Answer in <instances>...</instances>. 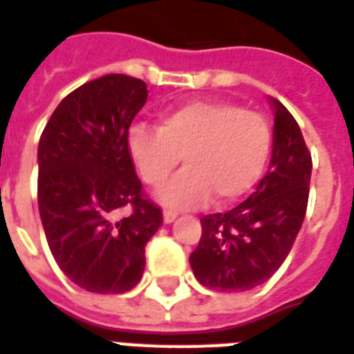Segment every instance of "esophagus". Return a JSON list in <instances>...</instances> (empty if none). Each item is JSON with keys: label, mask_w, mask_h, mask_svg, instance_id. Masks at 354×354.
<instances>
[{"label": "esophagus", "mask_w": 354, "mask_h": 354, "mask_svg": "<svg viewBox=\"0 0 354 354\" xmlns=\"http://www.w3.org/2000/svg\"><path fill=\"white\" fill-rule=\"evenodd\" d=\"M175 218H177V213H175V211H169V209H166V211H164V223L166 224L174 223Z\"/></svg>", "instance_id": "obj_1"}]
</instances>
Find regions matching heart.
<instances>
[{
  "label": "heart",
  "mask_w": 354,
  "mask_h": 354,
  "mask_svg": "<svg viewBox=\"0 0 354 354\" xmlns=\"http://www.w3.org/2000/svg\"><path fill=\"white\" fill-rule=\"evenodd\" d=\"M264 115L228 102H188L164 111L160 126L138 122L128 130V151L149 187L166 185L180 162L187 169L160 192L174 209H194L215 196L230 203L251 190L272 152Z\"/></svg>",
  "instance_id": "obj_1"
}]
</instances>
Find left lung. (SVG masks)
Wrapping results in <instances>:
<instances>
[{
    "mask_svg": "<svg viewBox=\"0 0 354 354\" xmlns=\"http://www.w3.org/2000/svg\"><path fill=\"white\" fill-rule=\"evenodd\" d=\"M272 103L273 152L266 177L237 207L202 216L190 266L196 279L213 290L243 292L266 283L288 257L306 216L311 152L288 109Z\"/></svg>",
    "mask_w": 354,
    "mask_h": 354,
    "instance_id": "8db88e82",
    "label": "left lung"
}]
</instances>
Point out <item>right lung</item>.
Segmentation results:
<instances>
[{
  "label": "right lung",
  "instance_id": "right-lung-1",
  "mask_svg": "<svg viewBox=\"0 0 354 354\" xmlns=\"http://www.w3.org/2000/svg\"><path fill=\"white\" fill-rule=\"evenodd\" d=\"M147 94L145 82L128 75L84 82L41 133L37 203L46 243L69 281L88 292L138 285L145 245L164 223L128 151V130ZM122 208L131 213L117 219Z\"/></svg>",
  "mask_w": 354,
  "mask_h": 354
}]
</instances>
